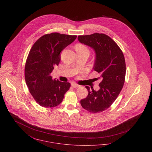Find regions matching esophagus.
I'll return each mask as SVG.
<instances>
[{"mask_svg": "<svg viewBox=\"0 0 152 152\" xmlns=\"http://www.w3.org/2000/svg\"><path fill=\"white\" fill-rule=\"evenodd\" d=\"M71 86H72V87H74V88H79V87H80V85H78V84H76V83H72V84H71Z\"/></svg>", "mask_w": 152, "mask_h": 152, "instance_id": "esophagus-1", "label": "esophagus"}]
</instances>
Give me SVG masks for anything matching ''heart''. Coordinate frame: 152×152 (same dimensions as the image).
Segmentation results:
<instances>
[{"label":"heart","mask_w":152,"mask_h":152,"mask_svg":"<svg viewBox=\"0 0 152 152\" xmlns=\"http://www.w3.org/2000/svg\"><path fill=\"white\" fill-rule=\"evenodd\" d=\"M76 50H85V51H89L88 48H87V46L85 45L84 44H78L76 45Z\"/></svg>","instance_id":"obj_1"}]
</instances>
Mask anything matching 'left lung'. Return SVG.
Instances as JSON below:
<instances>
[{
  "label": "left lung",
  "instance_id": "8db88e82",
  "mask_svg": "<svg viewBox=\"0 0 152 152\" xmlns=\"http://www.w3.org/2000/svg\"><path fill=\"white\" fill-rule=\"evenodd\" d=\"M78 39L95 51L94 69L102 78L98 91L86 87L88 95L81 100V105L91 113L103 112L114 102L124 87L126 74L124 55L118 45L105 34L78 36Z\"/></svg>",
  "mask_w": 152,
  "mask_h": 152
}]
</instances>
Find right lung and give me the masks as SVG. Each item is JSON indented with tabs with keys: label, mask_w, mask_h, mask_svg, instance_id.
Segmentation results:
<instances>
[{
	"label": "right lung",
	"mask_w": 152,
	"mask_h": 152,
	"mask_svg": "<svg viewBox=\"0 0 152 152\" xmlns=\"http://www.w3.org/2000/svg\"><path fill=\"white\" fill-rule=\"evenodd\" d=\"M59 33L44 34L33 45L27 56L24 77L30 93L44 108L58 106L71 87L69 83L53 80L51 72L60 61V54L77 38Z\"/></svg>",
	"instance_id": "1"
}]
</instances>
